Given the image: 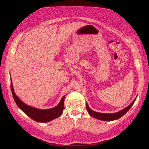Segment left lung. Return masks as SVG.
I'll return each mask as SVG.
<instances>
[{
	"label": "left lung",
	"mask_w": 149,
	"mask_h": 149,
	"mask_svg": "<svg viewBox=\"0 0 149 149\" xmlns=\"http://www.w3.org/2000/svg\"><path fill=\"white\" fill-rule=\"evenodd\" d=\"M136 99H134V100L128 106V107L125 108L124 109L120 111L119 112L116 113H111V114H105V113H97L95 111H94L93 110H92L91 109H90V108L88 107V105L87 103L86 104V107H87V110L89 113V114L93 117L94 118H95L97 119L100 120H103V121H113V120H117L118 118H120V117H121L123 116H124L127 111H128L132 107V105H133V104L134 103Z\"/></svg>",
	"instance_id": "left-lung-1"
}]
</instances>
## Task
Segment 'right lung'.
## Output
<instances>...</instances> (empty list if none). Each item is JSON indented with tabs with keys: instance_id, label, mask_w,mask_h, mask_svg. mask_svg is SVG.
Returning <instances> with one entry per match:
<instances>
[{
	"instance_id": "add662e5",
	"label": "right lung",
	"mask_w": 149,
	"mask_h": 149,
	"mask_svg": "<svg viewBox=\"0 0 149 149\" xmlns=\"http://www.w3.org/2000/svg\"><path fill=\"white\" fill-rule=\"evenodd\" d=\"M10 87L14 100L18 107L32 120L38 122L46 123L59 117L62 114L64 107L65 95L62 97L56 107L47 110H40L26 105L16 96L14 92L12 80L10 81Z\"/></svg>"
}]
</instances>
